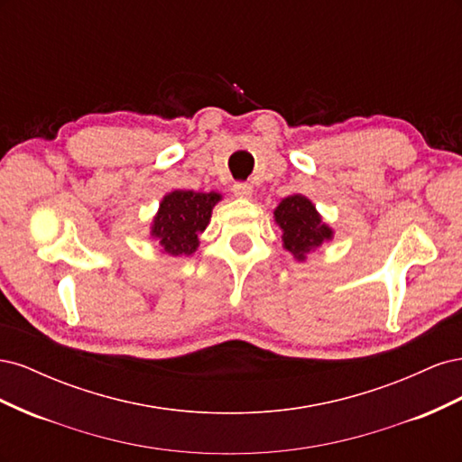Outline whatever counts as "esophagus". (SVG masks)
Wrapping results in <instances>:
<instances>
[{"mask_svg": "<svg viewBox=\"0 0 462 462\" xmlns=\"http://www.w3.org/2000/svg\"><path fill=\"white\" fill-rule=\"evenodd\" d=\"M253 187H250L248 183H235L233 185V194L235 197H239V199H250L253 197Z\"/></svg>", "mask_w": 462, "mask_h": 462, "instance_id": "obj_1", "label": "esophagus"}]
</instances>
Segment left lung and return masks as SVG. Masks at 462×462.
Masks as SVG:
<instances>
[{
    "label": "left lung",
    "instance_id": "8db88e82",
    "mask_svg": "<svg viewBox=\"0 0 462 462\" xmlns=\"http://www.w3.org/2000/svg\"><path fill=\"white\" fill-rule=\"evenodd\" d=\"M273 219L283 233V248L299 262H304L318 246L333 239V229L321 219L312 200L302 194H291L279 202L273 209Z\"/></svg>",
    "mask_w": 462,
    "mask_h": 462
}]
</instances>
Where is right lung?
I'll use <instances>...</instances> for the list:
<instances>
[{
    "label": "right lung",
    "instance_id": "obj_1",
    "mask_svg": "<svg viewBox=\"0 0 462 462\" xmlns=\"http://www.w3.org/2000/svg\"><path fill=\"white\" fill-rule=\"evenodd\" d=\"M221 200L219 192L171 190L160 202L152 219L150 236L171 256H190L200 245V233L208 227L214 206Z\"/></svg>",
    "mask_w": 462,
    "mask_h": 462
}]
</instances>
